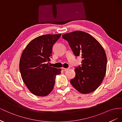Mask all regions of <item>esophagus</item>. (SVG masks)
Segmentation results:
<instances>
[{"instance_id":"esophagus-1","label":"esophagus","mask_w":122,"mask_h":122,"mask_svg":"<svg viewBox=\"0 0 122 122\" xmlns=\"http://www.w3.org/2000/svg\"><path fill=\"white\" fill-rule=\"evenodd\" d=\"M68 69H67V68H61L62 71H67V70H68Z\"/></svg>"}]
</instances>
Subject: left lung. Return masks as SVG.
<instances>
[{
	"label": "left lung",
	"mask_w": 122,
	"mask_h": 122,
	"mask_svg": "<svg viewBox=\"0 0 122 122\" xmlns=\"http://www.w3.org/2000/svg\"><path fill=\"white\" fill-rule=\"evenodd\" d=\"M76 56L82 59L81 66L74 70L75 76L70 81L72 86L81 94L95 91L104 79L107 66L105 50L93 36L82 31L62 35Z\"/></svg>",
	"instance_id": "1"
}]
</instances>
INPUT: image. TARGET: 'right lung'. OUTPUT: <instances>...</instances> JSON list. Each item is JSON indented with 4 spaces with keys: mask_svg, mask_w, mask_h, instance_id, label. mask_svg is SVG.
Returning a JSON list of instances; mask_svg holds the SVG:
<instances>
[{
    "mask_svg": "<svg viewBox=\"0 0 122 122\" xmlns=\"http://www.w3.org/2000/svg\"><path fill=\"white\" fill-rule=\"evenodd\" d=\"M61 34L45 35L29 42L21 54L19 69L22 79L32 94L46 96L52 91L55 78L61 69L49 66L52 46Z\"/></svg>",
    "mask_w": 122,
    "mask_h": 122,
    "instance_id": "obj_1",
    "label": "right lung"
}]
</instances>
